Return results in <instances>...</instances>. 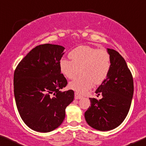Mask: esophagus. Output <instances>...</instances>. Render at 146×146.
Segmentation results:
<instances>
[{"label":"esophagus","mask_w":146,"mask_h":146,"mask_svg":"<svg viewBox=\"0 0 146 146\" xmlns=\"http://www.w3.org/2000/svg\"><path fill=\"white\" fill-rule=\"evenodd\" d=\"M82 98V96L81 95H80L79 93H77V92H75V98L76 99V100H79V99H81Z\"/></svg>","instance_id":"esophagus-1"}]
</instances>
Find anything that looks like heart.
<instances>
[{"instance_id": "obj_1", "label": "heart", "mask_w": 146, "mask_h": 146, "mask_svg": "<svg viewBox=\"0 0 146 146\" xmlns=\"http://www.w3.org/2000/svg\"><path fill=\"white\" fill-rule=\"evenodd\" d=\"M71 60L62 59L60 69L69 79H73L80 69L81 74L69 83V86L79 94H84L95 84H100L108 77L111 68L110 54L104 49L98 50L88 46H80L69 54Z\"/></svg>"}]
</instances>
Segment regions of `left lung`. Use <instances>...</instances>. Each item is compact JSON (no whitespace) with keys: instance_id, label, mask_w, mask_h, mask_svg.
<instances>
[{"instance_id":"obj_1","label":"left lung","mask_w":146,"mask_h":146,"mask_svg":"<svg viewBox=\"0 0 146 146\" xmlns=\"http://www.w3.org/2000/svg\"><path fill=\"white\" fill-rule=\"evenodd\" d=\"M111 68L106 79L96 90L98 97L89 98L91 106L84 113L88 125L100 131H109L119 127L129 111L134 93L132 74L118 52L107 48Z\"/></svg>"}]
</instances>
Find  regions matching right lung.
<instances>
[{
	"instance_id": "1",
	"label": "right lung",
	"mask_w": 146,
	"mask_h": 146,
	"mask_svg": "<svg viewBox=\"0 0 146 146\" xmlns=\"http://www.w3.org/2000/svg\"><path fill=\"white\" fill-rule=\"evenodd\" d=\"M64 50L57 44L37 46L15 70L17 110L25 125L36 132H49L60 127L66 117V108L73 101V90L60 91L67 84L60 69Z\"/></svg>"
}]
</instances>
